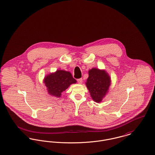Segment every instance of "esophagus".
Masks as SVG:
<instances>
[{"label": "esophagus", "instance_id": "1", "mask_svg": "<svg viewBox=\"0 0 155 155\" xmlns=\"http://www.w3.org/2000/svg\"><path fill=\"white\" fill-rule=\"evenodd\" d=\"M77 81L79 84H82L83 83V79L82 78H80V79H78L77 80Z\"/></svg>", "mask_w": 155, "mask_h": 155}]
</instances>
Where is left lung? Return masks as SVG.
<instances>
[{
    "instance_id": "8db88e82",
    "label": "left lung",
    "mask_w": 155,
    "mask_h": 155,
    "mask_svg": "<svg viewBox=\"0 0 155 155\" xmlns=\"http://www.w3.org/2000/svg\"><path fill=\"white\" fill-rule=\"evenodd\" d=\"M110 84V77L105 70L95 68L89 70L85 84L92 99L96 103L102 101L108 91Z\"/></svg>"
}]
</instances>
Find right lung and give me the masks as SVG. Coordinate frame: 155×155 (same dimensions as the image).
<instances>
[{
	"label": "right lung",
	"instance_id": "obj_1",
	"mask_svg": "<svg viewBox=\"0 0 155 155\" xmlns=\"http://www.w3.org/2000/svg\"><path fill=\"white\" fill-rule=\"evenodd\" d=\"M76 82L77 81L72 77L70 72L64 70H57L54 73H51L44 80L48 93L56 97H60L63 91L67 90L71 84L76 83Z\"/></svg>",
	"mask_w": 155,
	"mask_h": 155
}]
</instances>
